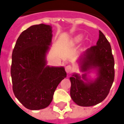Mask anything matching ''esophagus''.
<instances>
[{"mask_svg":"<svg viewBox=\"0 0 124 124\" xmlns=\"http://www.w3.org/2000/svg\"><path fill=\"white\" fill-rule=\"evenodd\" d=\"M65 70L67 72V74H70L72 71V67L70 65H68V66L65 67Z\"/></svg>","mask_w":124,"mask_h":124,"instance_id":"esophagus-1","label":"esophagus"}]
</instances>
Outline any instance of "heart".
<instances>
[{
    "mask_svg": "<svg viewBox=\"0 0 124 124\" xmlns=\"http://www.w3.org/2000/svg\"><path fill=\"white\" fill-rule=\"evenodd\" d=\"M81 39V37H77L76 38V39H75V41L78 42V41H80Z\"/></svg>",
    "mask_w": 124,
    "mask_h": 124,
    "instance_id": "heart-1",
    "label": "heart"
}]
</instances>
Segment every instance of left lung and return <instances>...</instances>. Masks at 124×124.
Returning <instances> with one entry per match:
<instances>
[{"mask_svg": "<svg viewBox=\"0 0 124 124\" xmlns=\"http://www.w3.org/2000/svg\"><path fill=\"white\" fill-rule=\"evenodd\" d=\"M81 70L88 71L97 68L98 77L95 81L87 79V74L81 76L74 74L70 78V96L79 106H91L104 101L114 79V59L111 46L106 37L99 31V38L96 45L85 51L79 60Z\"/></svg>", "mask_w": 124, "mask_h": 124, "instance_id": "left-lung-1", "label": "left lung"}]
</instances>
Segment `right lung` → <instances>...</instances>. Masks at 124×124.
I'll return each mask as SVG.
<instances>
[{"instance_id":"obj_1","label":"right lung","mask_w":124,"mask_h":124,"mask_svg":"<svg viewBox=\"0 0 124 124\" xmlns=\"http://www.w3.org/2000/svg\"><path fill=\"white\" fill-rule=\"evenodd\" d=\"M52 37L49 25H32L20 34L12 52L10 73L13 92L29 110L47 107L58 84L66 78L64 67L46 66V54Z\"/></svg>"}]
</instances>
